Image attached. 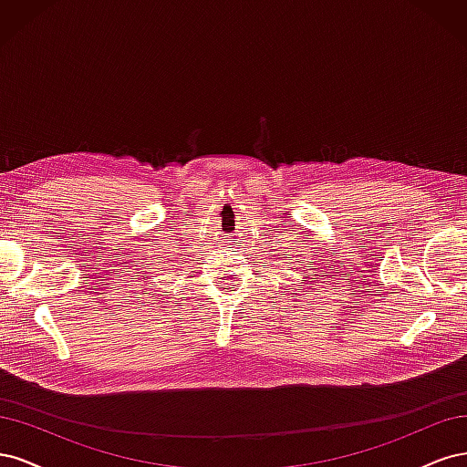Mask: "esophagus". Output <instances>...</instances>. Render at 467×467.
Returning <instances> with one entry per match:
<instances>
[{
	"instance_id": "1",
	"label": "esophagus",
	"mask_w": 467,
	"mask_h": 467,
	"mask_svg": "<svg viewBox=\"0 0 467 467\" xmlns=\"http://www.w3.org/2000/svg\"><path fill=\"white\" fill-rule=\"evenodd\" d=\"M239 244L237 234H225V245L228 247H235Z\"/></svg>"
}]
</instances>
